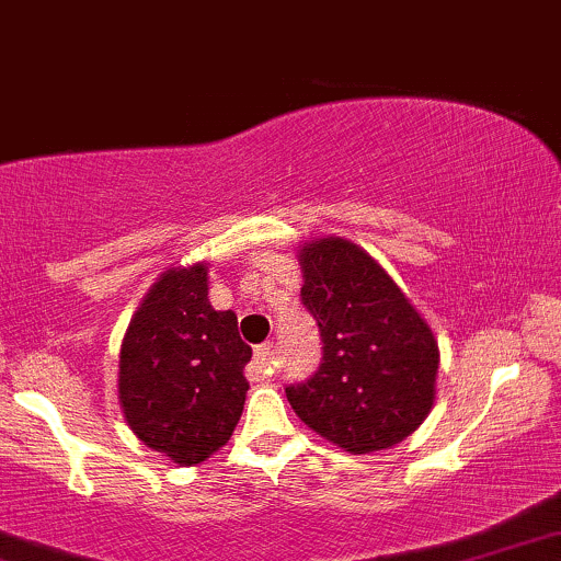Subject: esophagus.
Masks as SVG:
<instances>
[{
    "label": "esophagus",
    "mask_w": 561,
    "mask_h": 561,
    "mask_svg": "<svg viewBox=\"0 0 561 561\" xmlns=\"http://www.w3.org/2000/svg\"><path fill=\"white\" fill-rule=\"evenodd\" d=\"M274 356H276L274 343L266 341V343H261V346H256V351H253V364H256L259 369L268 371V369H272V364H274Z\"/></svg>",
    "instance_id": "34e87169"
}]
</instances>
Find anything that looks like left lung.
Here are the masks:
<instances>
[{"instance_id": "obj_1", "label": "left lung", "mask_w": 561, "mask_h": 561, "mask_svg": "<svg viewBox=\"0 0 561 561\" xmlns=\"http://www.w3.org/2000/svg\"><path fill=\"white\" fill-rule=\"evenodd\" d=\"M302 305L316 318L323 362L289 385L300 421L351 454L390 449L425 421L438 346L390 274L343 238L302 245Z\"/></svg>"}]
</instances>
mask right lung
Instances as JSON below:
<instances>
[{
	"instance_id": "right-lung-1",
	"label": "right lung",
	"mask_w": 561,
	"mask_h": 561,
	"mask_svg": "<svg viewBox=\"0 0 561 561\" xmlns=\"http://www.w3.org/2000/svg\"><path fill=\"white\" fill-rule=\"evenodd\" d=\"M251 346L236 312L213 310L207 268H169L119 351V405L133 433L176 465H199L241 421Z\"/></svg>"
}]
</instances>
